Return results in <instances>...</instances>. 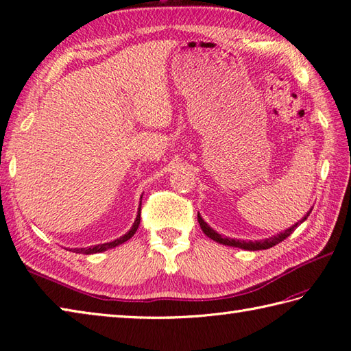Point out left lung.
I'll return each mask as SVG.
<instances>
[{
	"label": "left lung",
	"mask_w": 351,
	"mask_h": 351,
	"mask_svg": "<svg viewBox=\"0 0 351 351\" xmlns=\"http://www.w3.org/2000/svg\"><path fill=\"white\" fill-rule=\"evenodd\" d=\"M311 211H312V208L307 211V215L303 219H301V221H298L295 225L289 226V228H286L285 231L278 232V234H276V236L267 237V239H262V240H239V239H231V237H226V236L219 234L217 231L213 230L211 226L204 221V219L201 217V215H197V222H199V225H201V228H202V231L205 232V234H207L210 239L215 240V242H219V243H222L225 246H232V248L246 250V251H260V250L272 248V246H276L277 243L283 242L286 237H289L292 232L295 231V228H297L300 223H303L306 221L307 216L311 215Z\"/></svg>",
	"instance_id": "8db88e82"
}]
</instances>
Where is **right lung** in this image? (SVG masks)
I'll return each instance as SVG.
<instances>
[{"mask_svg": "<svg viewBox=\"0 0 351 351\" xmlns=\"http://www.w3.org/2000/svg\"><path fill=\"white\" fill-rule=\"evenodd\" d=\"M141 197H143V195H141ZM140 205H141V202H140ZM140 210L141 208H138V215H136L135 222H134L132 226H130V230L126 232V234H123L121 237L115 239L114 242H106V243L94 245V246H89V248H74V250L71 248L70 251H73V252H82V254H95V252L108 251V250H111V248H115V246H119L121 243H125L126 240H129L130 237H132L135 232H136V230H138V225H140Z\"/></svg>", "mask_w": 351, "mask_h": 351, "instance_id": "right-lung-1", "label": "right lung"}]
</instances>
